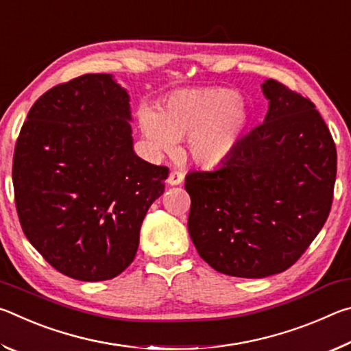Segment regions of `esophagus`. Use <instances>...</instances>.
I'll return each instance as SVG.
<instances>
[{
    "label": "esophagus",
    "instance_id": "esophagus-1",
    "mask_svg": "<svg viewBox=\"0 0 351 351\" xmlns=\"http://www.w3.org/2000/svg\"><path fill=\"white\" fill-rule=\"evenodd\" d=\"M167 181L170 186H180V184L184 181V173L180 170H171Z\"/></svg>",
    "mask_w": 351,
    "mask_h": 351
}]
</instances>
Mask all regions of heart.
Here are the masks:
<instances>
[{"label":"heart","mask_w":351,"mask_h":351,"mask_svg":"<svg viewBox=\"0 0 351 351\" xmlns=\"http://www.w3.org/2000/svg\"><path fill=\"white\" fill-rule=\"evenodd\" d=\"M141 132L156 152H171L176 139L189 138L190 158L204 167L223 162L235 150L249 123L239 93L226 88L180 90L158 110L144 108Z\"/></svg>","instance_id":"b5f03b06"}]
</instances>
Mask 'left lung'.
Segmentation results:
<instances>
[{"label":"left lung","mask_w":351,"mask_h":351,"mask_svg":"<svg viewBox=\"0 0 351 351\" xmlns=\"http://www.w3.org/2000/svg\"><path fill=\"white\" fill-rule=\"evenodd\" d=\"M269 108L215 170L190 171L189 234L223 274L261 278L293 266L324 228L336 145L310 99L268 79Z\"/></svg>","instance_id":"obj_1"}]
</instances>
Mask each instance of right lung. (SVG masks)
I'll use <instances>...</instances> for the list:
<instances>
[{
	"instance_id": "obj_1",
	"label": "right lung",
	"mask_w": 351,
	"mask_h": 351,
	"mask_svg": "<svg viewBox=\"0 0 351 351\" xmlns=\"http://www.w3.org/2000/svg\"><path fill=\"white\" fill-rule=\"evenodd\" d=\"M130 96L111 74H85L32 105L15 145L16 212L31 245L62 274L100 282L134 260L167 167L133 150Z\"/></svg>"
}]
</instances>
